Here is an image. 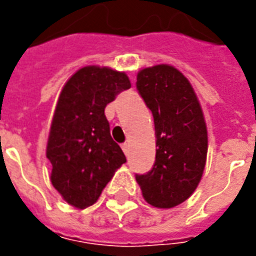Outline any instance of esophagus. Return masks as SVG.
I'll use <instances>...</instances> for the list:
<instances>
[{
    "mask_svg": "<svg viewBox=\"0 0 256 256\" xmlns=\"http://www.w3.org/2000/svg\"><path fill=\"white\" fill-rule=\"evenodd\" d=\"M122 150H123V152L126 154V155H128V150H130V144H128V142H124V144L122 145Z\"/></svg>",
    "mask_w": 256,
    "mask_h": 256,
    "instance_id": "1",
    "label": "esophagus"
}]
</instances>
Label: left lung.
Segmentation results:
<instances>
[{
  "instance_id": "left-lung-1",
  "label": "left lung",
  "mask_w": 256,
  "mask_h": 256,
  "mask_svg": "<svg viewBox=\"0 0 256 256\" xmlns=\"http://www.w3.org/2000/svg\"><path fill=\"white\" fill-rule=\"evenodd\" d=\"M136 84L154 115L158 146L152 170L136 180L146 203L172 208L190 198L203 176L208 150L203 111L192 84L172 66L141 70Z\"/></svg>"
}]
</instances>
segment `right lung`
Returning <instances> with one entry per match:
<instances>
[{
    "label": "right lung",
    "mask_w": 256,
    "mask_h": 256,
    "mask_svg": "<svg viewBox=\"0 0 256 256\" xmlns=\"http://www.w3.org/2000/svg\"><path fill=\"white\" fill-rule=\"evenodd\" d=\"M130 86L124 72L88 66L68 79L58 96L46 158L52 163V185L76 208L94 204L126 162L112 140L104 110Z\"/></svg>",
    "instance_id": "obj_1"
}]
</instances>
